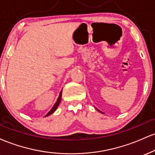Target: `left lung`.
Here are the masks:
<instances>
[{"instance_id": "left-lung-1", "label": "left lung", "mask_w": 155, "mask_h": 155, "mask_svg": "<svg viewBox=\"0 0 155 155\" xmlns=\"http://www.w3.org/2000/svg\"><path fill=\"white\" fill-rule=\"evenodd\" d=\"M96 109H97V111H100V112H101V113H103V112H102V111H100V110H98V109H97V108H96ZM103 114H104V113H103Z\"/></svg>"}]
</instances>
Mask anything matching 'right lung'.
I'll return each instance as SVG.
<instances>
[{
  "label": "right lung",
  "instance_id": "obj_1",
  "mask_svg": "<svg viewBox=\"0 0 155 155\" xmlns=\"http://www.w3.org/2000/svg\"><path fill=\"white\" fill-rule=\"evenodd\" d=\"M61 97H62V90H61V91H60V92L59 97H58V100H57L56 103H55V104H54V106H53V107L51 108V109L50 110V111H49V112H48V113H47V114L46 115L45 117L49 116V115L51 114H52V113H54V112L55 111H56V109H57V108H58V106H59V104H60V101H61Z\"/></svg>",
  "mask_w": 155,
  "mask_h": 155
}]
</instances>
